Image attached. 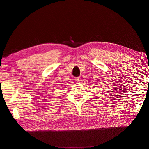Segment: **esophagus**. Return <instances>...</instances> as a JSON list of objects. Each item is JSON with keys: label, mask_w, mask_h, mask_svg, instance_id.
<instances>
[{"label": "esophagus", "mask_w": 149, "mask_h": 149, "mask_svg": "<svg viewBox=\"0 0 149 149\" xmlns=\"http://www.w3.org/2000/svg\"><path fill=\"white\" fill-rule=\"evenodd\" d=\"M75 80L77 82H80L81 81V78L80 77H75Z\"/></svg>", "instance_id": "34e87169"}]
</instances>
